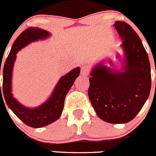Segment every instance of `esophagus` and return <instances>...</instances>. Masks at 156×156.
<instances>
[{"instance_id": "obj_1", "label": "esophagus", "mask_w": 156, "mask_h": 156, "mask_svg": "<svg viewBox=\"0 0 156 156\" xmlns=\"http://www.w3.org/2000/svg\"><path fill=\"white\" fill-rule=\"evenodd\" d=\"M90 72V69L88 66H83L82 68H81V75H82V76H87V75H89Z\"/></svg>"}]
</instances>
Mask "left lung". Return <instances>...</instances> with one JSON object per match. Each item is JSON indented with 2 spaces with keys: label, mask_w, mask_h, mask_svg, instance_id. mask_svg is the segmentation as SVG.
<instances>
[{
  "label": "left lung",
  "mask_w": 156,
  "mask_h": 156,
  "mask_svg": "<svg viewBox=\"0 0 156 156\" xmlns=\"http://www.w3.org/2000/svg\"><path fill=\"white\" fill-rule=\"evenodd\" d=\"M125 54L122 71L101 63L91 71L88 96L100 119L110 123H126L136 117L150 96L151 70L140 37L124 22L114 24Z\"/></svg>",
  "instance_id": "left-lung-1"
}]
</instances>
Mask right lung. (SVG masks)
<instances>
[{
    "label": "right lung",
    "instance_id": "1",
    "mask_svg": "<svg viewBox=\"0 0 156 156\" xmlns=\"http://www.w3.org/2000/svg\"><path fill=\"white\" fill-rule=\"evenodd\" d=\"M49 36L50 34L48 31L39 27H29L23 31L13 42L12 48L3 69V88L1 89L0 83V96H2V91L8 107L24 124L32 128L44 127L59 119L63 110L66 96L80 74V68L78 67L64 76L61 77L51 96L45 102L37 108H29L25 107L12 97L11 93L12 75L13 65L16 58V55L19 51L31 42L39 39H45Z\"/></svg>",
    "mask_w": 156,
    "mask_h": 156
}]
</instances>
